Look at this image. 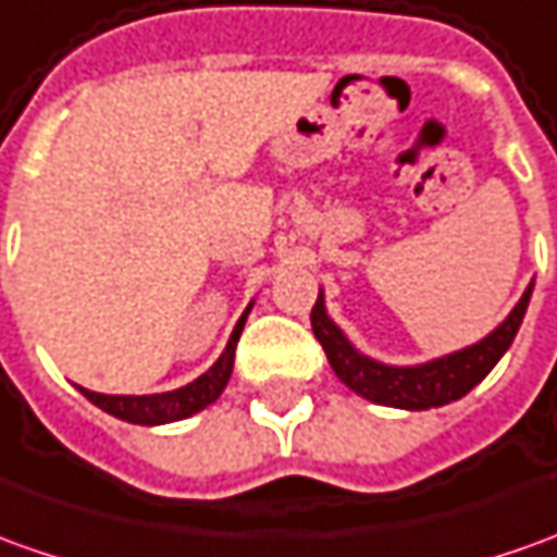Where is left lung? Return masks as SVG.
Returning <instances> with one entry per match:
<instances>
[{
    "label": "left lung",
    "instance_id": "1",
    "mask_svg": "<svg viewBox=\"0 0 557 557\" xmlns=\"http://www.w3.org/2000/svg\"><path fill=\"white\" fill-rule=\"evenodd\" d=\"M531 293L533 283L518 298L516 308L509 310V317L482 342L469 344L463 350H454L448 357L418 362V366H387V362H377V359L359 354L342 332V326L329 317L323 289L310 310V326H313L317 342L326 350L332 372L362 399L377 403V406L406 408V411H426V408L457 403L479 381H485V374L500 362L509 344L516 342L524 310L531 305Z\"/></svg>",
    "mask_w": 557,
    "mask_h": 557
}]
</instances>
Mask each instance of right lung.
<instances>
[{
    "label": "right lung",
    "instance_id": "1",
    "mask_svg": "<svg viewBox=\"0 0 557 557\" xmlns=\"http://www.w3.org/2000/svg\"><path fill=\"white\" fill-rule=\"evenodd\" d=\"M252 308V301H249ZM249 308L244 310V317L237 320V326L231 332L228 344L222 350V357L215 359L213 366L207 372L195 377L191 384H185L180 389H168V393H149V396H109V393H94V389L78 387L90 403L97 408H103L106 414L119 418V421L139 423V426H158V423H173L185 421L191 414H198L207 406H213L215 399L222 396V389L228 384L231 369H234V347H237V338L244 332V323H247Z\"/></svg>",
    "mask_w": 557,
    "mask_h": 557
}]
</instances>
